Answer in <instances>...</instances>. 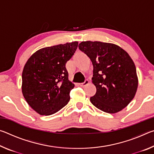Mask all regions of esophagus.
Wrapping results in <instances>:
<instances>
[{"mask_svg":"<svg viewBox=\"0 0 154 154\" xmlns=\"http://www.w3.org/2000/svg\"><path fill=\"white\" fill-rule=\"evenodd\" d=\"M88 83H89V81H88V79H86V80H85V82H83V83H79V85H80L81 87H84V86H85V85H88Z\"/></svg>","mask_w":154,"mask_h":154,"instance_id":"1","label":"esophagus"}]
</instances>
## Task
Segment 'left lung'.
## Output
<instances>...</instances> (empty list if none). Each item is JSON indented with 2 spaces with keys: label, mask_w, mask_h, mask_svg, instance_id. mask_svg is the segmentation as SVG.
<instances>
[{
  "label": "left lung",
  "mask_w": 154,
  "mask_h": 154,
  "mask_svg": "<svg viewBox=\"0 0 154 154\" xmlns=\"http://www.w3.org/2000/svg\"><path fill=\"white\" fill-rule=\"evenodd\" d=\"M79 48L93 64L92 80L96 92L91 103L106 113L122 111L134 98L139 83L129 54L118 45L100 41H82Z\"/></svg>",
  "instance_id": "left-lung-1"
}]
</instances>
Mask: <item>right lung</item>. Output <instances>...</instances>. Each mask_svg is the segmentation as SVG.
Returning <instances> with one entry per match:
<instances>
[{"instance_id": "add662e5", "label": "right lung", "mask_w": 154, "mask_h": 154, "mask_svg": "<svg viewBox=\"0 0 154 154\" xmlns=\"http://www.w3.org/2000/svg\"><path fill=\"white\" fill-rule=\"evenodd\" d=\"M77 41L38 49L26 63L22 91L31 108L41 116H50L66 106L75 85L69 80L66 63L72 58Z\"/></svg>"}]
</instances>
